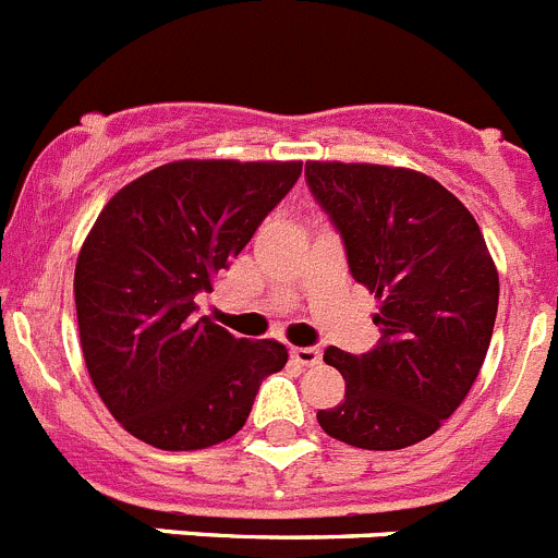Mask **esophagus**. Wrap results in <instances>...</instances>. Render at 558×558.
Wrapping results in <instances>:
<instances>
[{"mask_svg":"<svg viewBox=\"0 0 558 558\" xmlns=\"http://www.w3.org/2000/svg\"><path fill=\"white\" fill-rule=\"evenodd\" d=\"M295 363H302V366H318L322 363V349L318 347H293L290 349Z\"/></svg>","mask_w":558,"mask_h":558,"instance_id":"1","label":"esophagus"}]
</instances>
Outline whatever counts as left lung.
Instances as JSON below:
<instances>
[{"label": "left lung", "instance_id": "obj_1", "mask_svg": "<svg viewBox=\"0 0 558 558\" xmlns=\"http://www.w3.org/2000/svg\"><path fill=\"white\" fill-rule=\"evenodd\" d=\"M304 175L352 276L379 299L383 332L366 354L324 352L347 397L318 425L360 450L416 445L456 413L489 352L495 263L470 209L430 175L340 161H307Z\"/></svg>", "mask_w": 558, "mask_h": 558}]
</instances>
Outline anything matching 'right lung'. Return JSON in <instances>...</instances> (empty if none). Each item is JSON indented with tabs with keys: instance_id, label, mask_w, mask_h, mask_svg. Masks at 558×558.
<instances>
[{
	"instance_id": "add662e5",
	"label": "right lung",
	"mask_w": 558,
	"mask_h": 558,
	"mask_svg": "<svg viewBox=\"0 0 558 558\" xmlns=\"http://www.w3.org/2000/svg\"><path fill=\"white\" fill-rule=\"evenodd\" d=\"M302 161H172L122 186L75 268L83 357L111 416L159 450L234 436L288 349L195 318V295L293 190Z\"/></svg>"
}]
</instances>
